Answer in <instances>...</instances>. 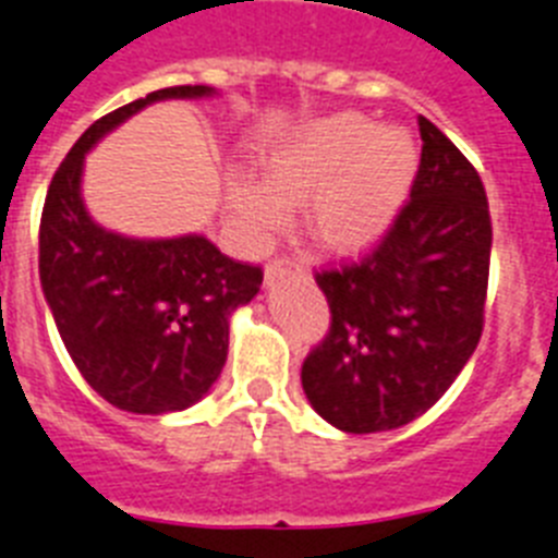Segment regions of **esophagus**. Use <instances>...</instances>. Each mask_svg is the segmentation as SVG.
I'll return each instance as SVG.
<instances>
[{
    "mask_svg": "<svg viewBox=\"0 0 558 558\" xmlns=\"http://www.w3.org/2000/svg\"><path fill=\"white\" fill-rule=\"evenodd\" d=\"M290 274H302V265L296 259H290V256H276L274 262L265 265V282H274V279H282V276Z\"/></svg>",
    "mask_w": 558,
    "mask_h": 558,
    "instance_id": "1",
    "label": "esophagus"
}]
</instances>
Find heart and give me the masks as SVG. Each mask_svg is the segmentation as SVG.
Returning <instances> with one entry per match:
<instances>
[{"mask_svg": "<svg viewBox=\"0 0 558 558\" xmlns=\"http://www.w3.org/2000/svg\"><path fill=\"white\" fill-rule=\"evenodd\" d=\"M265 183L233 178L228 206L247 242H265L304 203L311 240L355 254L389 231L417 171V146L401 126L359 112L318 118L262 155Z\"/></svg>", "mask_w": 558, "mask_h": 558, "instance_id": "b5f03b06", "label": "heart"}]
</instances>
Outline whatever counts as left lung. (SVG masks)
<instances>
[{
	"instance_id": "1",
	"label": "left lung",
	"mask_w": 558,
	"mask_h": 558,
	"mask_svg": "<svg viewBox=\"0 0 558 558\" xmlns=\"http://www.w3.org/2000/svg\"><path fill=\"white\" fill-rule=\"evenodd\" d=\"M421 166L384 240L318 270L330 330L302 364L318 415L341 432L407 426L454 384L483 336L492 214L477 169L428 118Z\"/></svg>"
}]
</instances>
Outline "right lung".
<instances>
[{"label":"right lung","mask_w":558,"mask_h":558,"mask_svg":"<svg viewBox=\"0 0 558 558\" xmlns=\"http://www.w3.org/2000/svg\"><path fill=\"white\" fill-rule=\"evenodd\" d=\"M211 93L166 87L98 118L56 169L41 211L39 279L61 341L89 387L135 415L180 412L211 389L228 318L259 293L262 268L199 233L132 240L101 228L81 199L84 155L149 104Z\"/></svg>","instance_id":"1"}]
</instances>
